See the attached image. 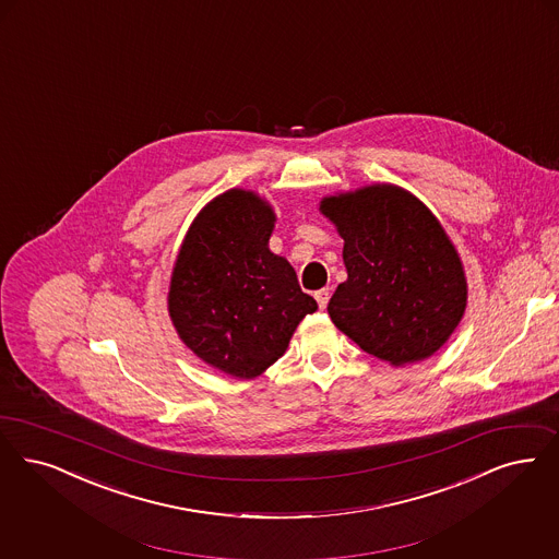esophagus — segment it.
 <instances>
[{
  "mask_svg": "<svg viewBox=\"0 0 559 559\" xmlns=\"http://www.w3.org/2000/svg\"><path fill=\"white\" fill-rule=\"evenodd\" d=\"M313 297H316V301H318V308L320 310H324L326 306H329V299H331V293L329 289H320L313 293Z\"/></svg>",
  "mask_w": 559,
  "mask_h": 559,
  "instance_id": "esophagus-1",
  "label": "esophagus"
}]
</instances>
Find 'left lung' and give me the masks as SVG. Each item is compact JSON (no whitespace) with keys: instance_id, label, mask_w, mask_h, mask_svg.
Segmentation results:
<instances>
[{"instance_id":"left-lung-1","label":"left lung","mask_w":559,"mask_h":559,"mask_svg":"<svg viewBox=\"0 0 559 559\" xmlns=\"http://www.w3.org/2000/svg\"><path fill=\"white\" fill-rule=\"evenodd\" d=\"M318 210L343 239L347 281L326 308L336 329L391 366L437 354L468 304L464 264L443 224L391 182L322 198Z\"/></svg>"}]
</instances>
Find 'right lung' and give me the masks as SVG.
Here are the masks:
<instances>
[{
	"instance_id": "obj_1",
	"label": "right lung",
	"mask_w": 559,
	"mask_h": 559,
	"mask_svg": "<svg viewBox=\"0 0 559 559\" xmlns=\"http://www.w3.org/2000/svg\"><path fill=\"white\" fill-rule=\"evenodd\" d=\"M274 207L255 191L228 189L189 226L170 276L168 313L180 341L233 379H255L318 310L287 258L270 251Z\"/></svg>"
}]
</instances>
